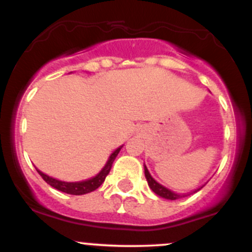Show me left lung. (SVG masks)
<instances>
[{
  "label": "left lung",
  "instance_id": "8db88e82",
  "mask_svg": "<svg viewBox=\"0 0 252 252\" xmlns=\"http://www.w3.org/2000/svg\"><path fill=\"white\" fill-rule=\"evenodd\" d=\"M145 176H146V179H147L148 186L151 187V189H152L153 192L156 193V194L159 195V197L165 198V199H170V200H176V199H179V198L182 197V195L176 194V193L171 192L170 189H165V187L161 186L160 184H158V182L156 181V180L153 179L152 176H151L150 173H148L146 166H145ZM184 197H185V195H184Z\"/></svg>",
  "mask_w": 252,
  "mask_h": 252
}]
</instances>
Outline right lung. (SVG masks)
I'll use <instances>...</instances> for the list:
<instances>
[{"instance_id": "right-lung-1", "label": "right lung", "mask_w": 252, "mask_h": 252, "mask_svg": "<svg viewBox=\"0 0 252 252\" xmlns=\"http://www.w3.org/2000/svg\"><path fill=\"white\" fill-rule=\"evenodd\" d=\"M121 151V147L117 148L115 152L111 155L110 159H108L107 164L105 165V168L100 171L99 174L96 175L95 177H93L91 180H87V181L83 182H63V181H59V180H55L53 177L47 176L46 174L41 173L39 170L38 174L41 175L42 179L47 182V184L50 185L52 187H54L55 189L58 190H62L63 193H67V194H73V195H82V194H87V193L93 192L96 189H99L100 186L102 185V182L105 181L106 176H107L108 173H110L111 168H112V163L113 160L116 159L117 155Z\"/></svg>"}]
</instances>
